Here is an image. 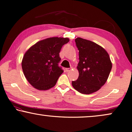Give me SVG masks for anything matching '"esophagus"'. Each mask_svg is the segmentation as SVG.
Masks as SVG:
<instances>
[{
    "instance_id": "obj_1",
    "label": "esophagus",
    "mask_w": 132,
    "mask_h": 132,
    "mask_svg": "<svg viewBox=\"0 0 132 132\" xmlns=\"http://www.w3.org/2000/svg\"><path fill=\"white\" fill-rule=\"evenodd\" d=\"M71 70V68H65V71L67 72H69V71Z\"/></svg>"
}]
</instances>
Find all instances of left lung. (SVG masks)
Listing matches in <instances>:
<instances>
[{"instance_id": "obj_1", "label": "left lung", "mask_w": 132, "mask_h": 132, "mask_svg": "<svg viewBox=\"0 0 132 132\" xmlns=\"http://www.w3.org/2000/svg\"><path fill=\"white\" fill-rule=\"evenodd\" d=\"M79 50L77 68L79 77L72 81L75 90L82 94L97 92L107 81L112 68L108 53L97 44L80 38L75 39Z\"/></svg>"}]
</instances>
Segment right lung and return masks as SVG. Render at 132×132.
Returning <instances> with one entry per match:
<instances>
[{
    "mask_svg": "<svg viewBox=\"0 0 132 132\" xmlns=\"http://www.w3.org/2000/svg\"><path fill=\"white\" fill-rule=\"evenodd\" d=\"M68 38H53L40 40L30 47L22 61L23 72L32 86L45 90L55 86L64 71L59 63V53Z\"/></svg>",
    "mask_w": 132,
    "mask_h": 132,
    "instance_id": "obj_1",
    "label": "right lung"
}]
</instances>
